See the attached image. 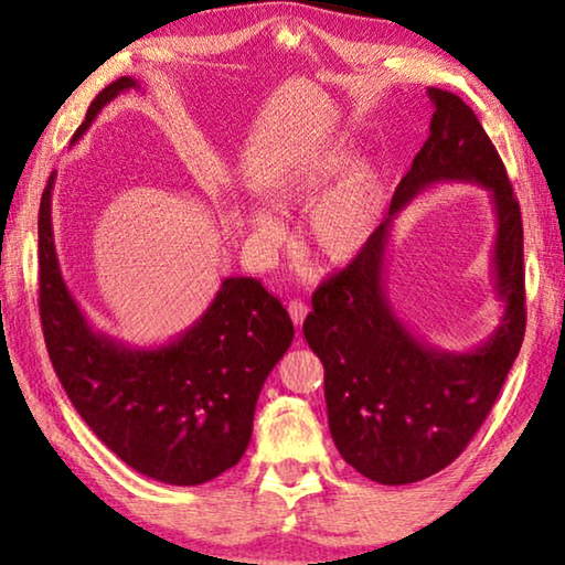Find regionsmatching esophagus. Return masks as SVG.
<instances>
[{
    "mask_svg": "<svg viewBox=\"0 0 565 565\" xmlns=\"http://www.w3.org/2000/svg\"><path fill=\"white\" fill-rule=\"evenodd\" d=\"M289 313H291L294 327H296V329H301V323H303V319H306V313H309V306H306V303H303V301H299V299H294V301H289Z\"/></svg>",
    "mask_w": 565,
    "mask_h": 565,
    "instance_id": "obj_1",
    "label": "esophagus"
}]
</instances>
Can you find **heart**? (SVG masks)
Returning a JSON list of instances; mask_svg holds the SVG:
<instances>
[{
  "label": "heart",
  "instance_id": "b5f03b06",
  "mask_svg": "<svg viewBox=\"0 0 565 565\" xmlns=\"http://www.w3.org/2000/svg\"><path fill=\"white\" fill-rule=\"evenodd\" d=\"M359 141L351 134H331L301 151L274 181V191L289 204H309L301 228V246L323 266H349L366 252L388 204V177L374 161L359 159ZM248 224L264 244L281 242V224L266 212L252 209Z\"/></svg>",
  "mask_w": 565,
  "mask_h": 565
}]
</instances>
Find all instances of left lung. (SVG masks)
Segmentation results:
<instances>
[{"mask_svg":"<svg viewBox=\"0 0 565 565\" xmlns=\"http://www.w3.org/2000/svg\"><path fill=\"white\" fill-rule=\"evenodd\" d=\"M428 139L401 179L388 216L366 252L319 286L303 321V339L327 371L333 444L343 461L384 486L424 481L463 451L499 398L525 331L523 224L503 161L461 97L428 87ZM444 180L486 188L497 214L492 278L504 313L492 337L468 352L416 338L385 286L397 216L420 190Z\"/></svg>","mask_w":565,"mask_h":565,"instance_id":"1","label":"left lung"}]
</instances>
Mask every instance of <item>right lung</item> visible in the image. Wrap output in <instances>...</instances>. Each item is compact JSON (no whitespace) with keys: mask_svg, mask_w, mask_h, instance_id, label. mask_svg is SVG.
I'll return each mask as SVG.
<instances>
[{"mask_svg":"<svg viewBox=\"0 0 565 565\" xmlns=\"http://www.w3.org/2000/svg\"><path fill=\"white\" fill-rule=\"evenodd\" d=\"M129 89L121 76L97 94L72 145ZM40 204V313L46 351L66 396L107 448L134 471L169 486H199L238 463L271 369L291 347L289 313L252 276H226L186 331L131 347L92 327L66 286L54 246L52 191Z\"/></svg>","mask_w":565,"mask_h":565,"instance_id":"right-lung-1","label":"right lung"}]
</instances>
